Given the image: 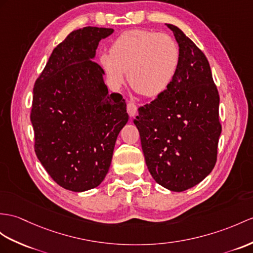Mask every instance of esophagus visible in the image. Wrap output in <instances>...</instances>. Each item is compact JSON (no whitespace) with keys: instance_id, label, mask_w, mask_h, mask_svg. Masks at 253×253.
I'll return each mask as SVG.
<instances>
[{"instance_id":"obj_1","label":"esophagus","mask_w":253,"mask_h":253,"mask_svg":"<svg viewBox=\"0 0 253 253\" xmlns=\"http://www.w3.org/2000/svg\"><path fill=\"white\" fill-rule=\"evenodd\" d=\"M126 110H127L128 116L134 117V116H136V114H137V106L135 105L134 103L128 102L127 105H126Z\"/></svg>"}]
</instances>
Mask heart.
I'll list each match as a JSON object with an SVG mask.
<instances>
[{
  "instance_id": "obj_1",
  "label": "heart",
  "mask_w": 253,
  "mask_h": 253,
  "mask_svg": "<svg viewBox=\"0 0 253 253\" xmlns=\"http://www.w3.org/2000/svg\"><path fill=\"white\" fill-rule=\"evenodd\" d=\"M101 65L115 87H121L127 72L128 84L146 97L164 94L174 83L180 64V50L170 35L150 30H130L110 45Z\"/></svg>"
}]
</instances>
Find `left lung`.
I'll return each instance as SVG.
<instances>
[{
    "instance_id": "8db88e82",
    "label": "left lung",
    "mask_w": 253,
    "mask_h": 253,
    "mask_svg": "<svg viewBox=\"0 0 253 253\" xmlns=\"http://www.w3.org/2000/svg\"><path fill=\"white\" fill-rule=\"evenodd\" d=\"M166 26L179 46V70L164 94L138 108L134 123L153 179L181 192L214 168L222 130L220 97L205 54L179 28Z\"/></svg>"
}]
</instances>
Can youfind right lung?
<instances>
[{
  "instance_id": "1",
  "label": "right lung",
  "mask_w": 253,
  "mask_h": 253,
  "mask_svg": "<svg viewBox=\"0 0 253 253\" xmlns=\"http://www.w3.org/2000/svg\"><path fill=\"white\" fill-rule=\"evenodd\" d=\"M113 32L96 27L73 31L53 49L33 88L35 153L49 176L74 192L104 180L128 120L122 95L108 93L105 73L93 61L98 42Z\"/></svg>"
}]
</instances>
